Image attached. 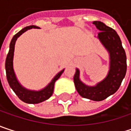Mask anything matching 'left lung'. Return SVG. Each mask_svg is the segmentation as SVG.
Segmentation results:
<instances>
[{
  "label": "left lung",
  "instance_id": "obj_1",
  "mask_svg": "<svg viewBox=\"0 0 131 131\" xmlns=\"http://www.w3.org/2000/svg\"><path fill=\"white\" fill-rule=\"evenodd\" d=\"M100 31L96 37L109 54V70L107 76L95 86H88L80 79V70L76 68L73 82L78 93L83 98L102 101L119 89L127 71V58L118 33L100 21L92 23Z\"/></svg>",
  "mask_w": 131,
  "mask_h": 131
}]
</instances>
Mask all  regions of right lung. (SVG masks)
<instances>
[{
    "mask_svg": "<svg viewBox=\"0 0 131 131\" xmlns=\"http://www.w3.org/2000/svg\"><path fill=\"white\" fill-rule=\"evenodd\" d=\"M39 27L36 26H26L13 36L10 44L9 52L7 54L6 62H5L7 79L8 83L10 88L16 93V95L19 98V99H21L23 102L28 103V104H38L48 99L53 94L55 81L58 80V78L61 76V74L63 73L64 70V69H63L59 73H58L54 77V78L51 80V82L45 87H44L43 89L40 90H28L25 88L24 86H23L21 83L19 82V80H17L16 76L14 72V69H13V56H14V48H15L16 41L23 33H24L27 30L31 29H39Z\"/></svg>",
    "mask_w": 131,
    "mask_h": 131,
    "instance_id": "1",
    "label": "right lung"
}]
</instances>
